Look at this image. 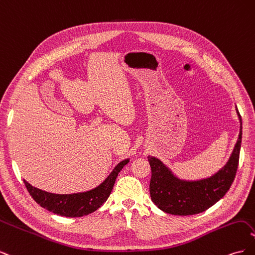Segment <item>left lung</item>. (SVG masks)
<instances>
[{
  "mask_svg": "<svg viewBox=\"0 0 255 255\" xmlns=\"http://www.w3.org/2000/svg\"><path fill=\"white\" fill-rule=\"evenodd\" d=\"M238 116L242 125L239 113ZM241 143L242 126L238 140L227 165L215 175L196 182L176 179L159 159L149 156L152 171L150 181L152 201L159 210L171 215L189 216L206 211L218 202L232 185L238 167Z\"/></svg>",
  "mask_w": 255,
  "mask_h": 255,
  "instance_id": "1",
  "label": "left lung"
}]
</instances>
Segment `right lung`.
<instances>
[{
  "label": "right lung",
  "instance_id": "obj_1",
  "mask_svg": "<svg viewBox=\"0 0 255 255\" xmlns=\"http://www.w3.org/2000/svg\"><path fill=\"white\" fill-rule=\"evenodd\" d=\"M128 163V159L121 161L99 187L90 191L81 192V194H51V192L32 186L25 180H23V182H24L29 195L45 210L60 216H66V217H82V216L94 213L106 201L114 187L116 177Z\"/></svg>",
  "mask_w": 255,
  "mask_h": 255
}]
</instances>
